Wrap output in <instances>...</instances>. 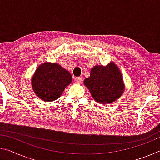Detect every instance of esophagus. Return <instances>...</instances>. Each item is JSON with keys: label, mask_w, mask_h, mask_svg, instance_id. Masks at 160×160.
Returning <instances> with one entry per match:
<instances>
[{"label": "esophagus", "mask_w": 160, "mask_h": 160, "mask_svg": "<svg viewBox=\"0 0 160 160\" xmlns=\"http://www.w3.org/2000/svg\"><path fill=\"white\" fill-rule=\"evenodd\" d=\"M82 81V78H80V77H77L75 78V82L76 83H80Z\"/></svg>", "instance_id": "34e87169"}]
</instances>
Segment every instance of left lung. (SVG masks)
Returning a JSON list of instances; mask_svg holds the SVG:
<instances>
[{"label":"left lung","instance_id":"8db88e82","mask_svg":"<svg viewBox=\"0 0 160 160\" xmlns=\"http://www.w3.org/2000/svg\"><path fill=\"white\" fill-rule=\"evenodd\" d=\"M96 102L108 105L116 101L125 90L122 73L115 63L106 66L95 65L90 71V76L84 80Z\"/></svg>","mask_w":160,"mask_h":160}]
</instances>
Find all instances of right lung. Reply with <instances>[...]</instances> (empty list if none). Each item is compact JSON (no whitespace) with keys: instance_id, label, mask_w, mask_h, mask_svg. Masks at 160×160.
Here are the masks:
<instances>
[{"instance_id":"obj_1","label":"right lung","mask_w":160,"mask_h":160,"mask_svg":"<svg viewBox=\"0 0 160 160\" xmlns=\"http://www.w3.org/2000/svg\"><path fill=\"white\" fill-rule=\"evenodd\" d=\"M72 82V75L58 63L44 62L38 66L31 80L38 97L46 102L54 101Z\"/></svg>"}]
</instances>
